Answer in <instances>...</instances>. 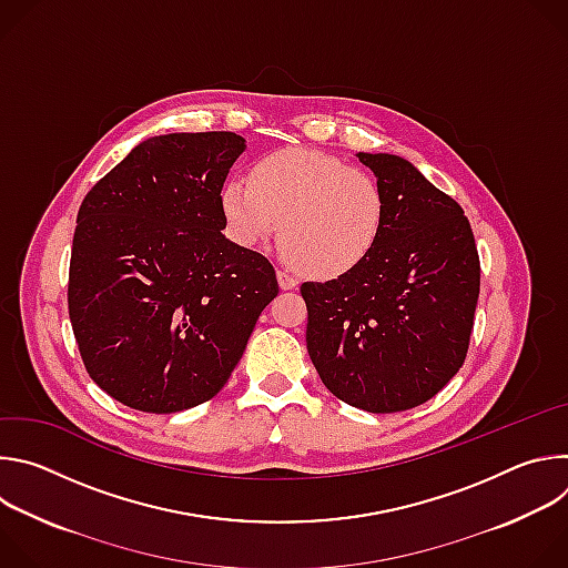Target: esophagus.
I'll return each instance as SVG.
<instances>
[{"label":"esophagus","instance_id":"esophagus-1","mask_svg":"<svg viewBox=\"0 0 568 568\" xmlns=\"http://www.w3.org/2000/svg\"><path fill=\"white\" fill-rule=\"evenodd\" d=\"M276 278H278V287H281V290H294V287L298 285V281H296L292 274L283 272V270L276 272Z\"/></svg>","mask_w":568,"mask_h":568}]
</instances>
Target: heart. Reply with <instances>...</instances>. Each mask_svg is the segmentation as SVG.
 <instances>
[{
	"label": "heart",
	"instance_id": "b5f03b06",
	"mask_svg": "<svg viewBox=\"0 0 568 568\" xmlns=\"http://www.w3.org/2000/svg\"><path fill=\"white\" fill-rule=\"evenodd\" d=\"M220 206L240 245H261L281 229L285 258L318 278H337L364 263L384 220V197L368 171L310 148L261 156L250 184L222 186Z\"/></svg>",
	"mask_w": 568,
	"mask_h": 568
}]
</instances>
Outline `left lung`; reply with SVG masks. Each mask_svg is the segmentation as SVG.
I'll return each instance as SVG.
<instances>
[{
	"instance_id": "1",
	"label": "left lung",
	"mask_w": 568,
	"mask_h": 568,
	"mask_svg": "<svg viewBox=\"0 0 568 568\" xmlns=\"http://www.w3.org/2000/svg\"><path fill=\"white\" fill-rule=\"evenodd\" d=\"M384 197L373 252L328 283H303L307 353L333 395L371 414L432 399L463 366L480 287L469 220L397 154H357Z\"/></svg>"
}]
</instances>
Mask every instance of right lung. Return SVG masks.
<instances>
[{
    "mask_svg": "<svg viewBox=\"0 0 568 568\" xmlns=\"http://www.w3.org/2000/svg\"><path fill=\"white\" fill-rule=\"evenodd\" d=\"M235 132L141 141L85 195L69 318L90 377L125 407L178 414L211 399L278 294L272 263L222 235Z\"/></svg>",
    "mask_w": 568,
    "mask_h": 568,
    "instance_id": "obj_1",
    "label": "right lung"
}]
</instances>
